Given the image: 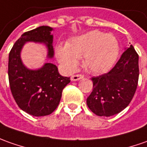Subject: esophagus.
<instances>
[{"label": "esophagus", "instance_id": "esophagus-1", "mask_svg": "<svg viewBox=\"0 0 147 147\" xmlns=\"http://www.w3.org/2000/svg\"><path fill=\"white\" fill-rule=\"evenodd\" d=\"M83 77H84L83 75H81V74H77V75H73V76H71V81H77V80H80V79H82Z\"/></svg>", "mask_w": 147, "mask_h": 147}]
</instances>
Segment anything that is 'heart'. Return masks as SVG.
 <instances>
[{"label": "heart", "instance_id": "1", "mask_svg": "<svg viewBox=\"0 0 147 147\" xmlns=\"http://www.w3.org/2000/svg\"><path fill=\"white\" fill-rule=\"evenodd\" d=\"M56 55L67 69H75L78 59L84 57L88 71L101 74L113 66L119 55V44L113 34L92 30L75 38L67 46H58Z\"/></svg>", "mask_w": 147, "mask_h": 147}]
</instances>
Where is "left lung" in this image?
Instances as JSON below:
<instances>
[{"instance_id": "8db88e82", "label": "left lung", "mask_w": 147, "mask_h": 147, "mask_svg": "<svg viewBox=\"0 0 147 147\" xmlns=\"http://www.w3.org/2000/svg\"><path fill=\"white\" fill-rule=\"evenodd\" d=\"M138 76V55L130 45L108 73L92 78L93 89L87 98L91 111L100 117L122 111L134 96Z\"/></svg>"}]
</instances>
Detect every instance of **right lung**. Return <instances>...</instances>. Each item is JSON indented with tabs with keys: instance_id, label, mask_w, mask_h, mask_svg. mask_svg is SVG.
<instances>
[{
	"instance_id": "obj_1",
	"label": "right lung",
	"mask_w": 147,
	"mask_h": 147,
	"mask_svg": "<svg viewBox=\"0 0 147 147\" xmlns=\"http://www.w3.org/2000/svg\"><path fill=\"white\" fill-rule=\"evenodd\" d=\"M53 29L42 26L24 33L16 41L9 55L8 75L11 92L21 109L34 117L51 114L58 107L62 92L70 77L62 76L55 64L47 63L41 68H27L21 59V51L28 42L46 45L47 58L54 57Z\"/></svg>"
}]
</instances>
